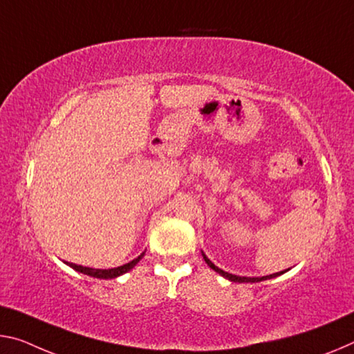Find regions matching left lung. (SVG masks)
I'll use <instances>...</instances> for the list:
<instances>
[{"label":"left lung","instance_id":"obj_1","mask_svg":"<svg viewBox=\"0 0 354 354\" xmlns=\"http://www.w3.org/2000/svg\"><path fill=\"white\" fill-rule=\"evenodd\" d=\"M201 255H203V260L206 261V265L209 266L211 269H214V271L217 272V274H221L222 277H225V279H228L230 282H238V283H255V282H261V280H269V279H274V277H277V276H280V274H283V272H287L288 269H285V271H280V272H276V274H269V276H263V277H241V276H234V274H230V272H227V271H223V269H221V268H217L214 263H212L209 258H207L206 255H205V252H201Z\"/></svg>","mask_w":354,"mask_h":354}]
</instances>
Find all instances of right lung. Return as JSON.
I'll return each instance as SVG.
<instances>
[{"label": "right lung", "instance_id": "right-lung-1", "mask_svg": "<svg viewBox=\"0 0 354 354\" xmlns=\"http://www.w3.org/2000/svg\"><path fill=\"white\" fill-rule=\"evenodd\" d=\"M145 257V252H142L137 258H133L132 261L126 263V265L122 266H118V268H110V269H94V268H88V266H82V265H75V263H69V261H64L67 266H71L72 269H75V271L82 272V274H86L89 277H96V279H116L122 276V274H126L127 271H131V269L137 265V263L142 260Z\"/></svg>", "mask_w": 354, "mask_h": 354}]
</instances>
